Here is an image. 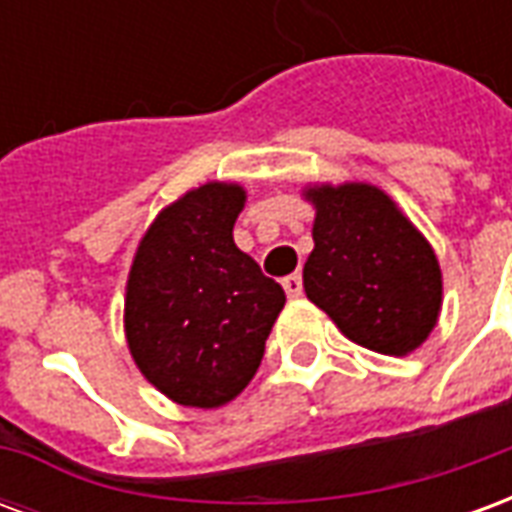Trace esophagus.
Here are the masks:
<instances>
[{"mask_svg": "<svg viewBox=\"0 0 512 512\" xmlns=\"http://www.w3.org/2000/svg\"><path fill=\"white\" fill-rule=\"evenodd\" d=\"M282 288L288 293L290 299H299L301 290H304V282H301V274H290V277L282 279Z\"/></svg>", "mask_w": 512, "mask_h": 512, "instance_id": "1", "label": "esophagus"}]
</instances>
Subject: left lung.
Here are the masks:
<instances>
[{
    "instance_id": "obj_1",
    "label": "left lung",
    "mask_w": 512,
    "mask_h": 512,
    "mask_svg": "<svg viewBox=\"0 0 512 512\" xmlns=\"http://www.w3.org/2000/svg\"><path fill=\"white\" fill-rule=\"evenodd\" d=\"M307 200L318 211L307 299L378 354L403 356L425 343L441 310V271L417 227L367 183L310 189Z\"/></svg>"
}]
</instances>
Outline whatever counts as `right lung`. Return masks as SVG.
Here are the masks:
<instances>
[{
  "label": "right lung",
  "mask_w": 512,
  "mask_h": 512,
  "mask_svg": "<svg viewBox=\"0 0 512 512\" xmlns=\"http://www.w3.org/2000/svg\"><path fill=\"white\" fill-rule=\"evenodd\" d=\"M244 189L205 183L158 213L136 249L126 337L136 367L180 406L233 400L260 367L285 290L233 241Z\"/></svg>",
  "instance_id": "add662e5"
}]
</instances>
